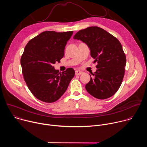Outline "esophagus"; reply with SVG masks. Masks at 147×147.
Instances as JSON below:
<instances>
[{
    "instance_id": "esophagus-1",
    "label": "esophagus",
    "mask_w": 147,
    "mask_h": 147,
    "mask_svg": "<svg viewBox=\"0 0 147 147\" xmlns=\"http://www.w3.org/2000/svg\"><path fill=\"white\" fill-rule=\"evenodd\" d=\"M82 71H80V70H76V71H75V74L76 75V76H79V75H81V74H82Z\"/></svg>"
}]
</instances>
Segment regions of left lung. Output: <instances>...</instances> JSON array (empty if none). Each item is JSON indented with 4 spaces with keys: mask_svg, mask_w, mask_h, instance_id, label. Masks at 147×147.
<instances>
[{
    "mask_svg": "<svg viewBox=\"0 0 147 147\" xmlns=\"http://www.w3.org/2000/svg\"><path fill=\"white\" fill-rule=\"evenodd\" d=\"M86 43L96 62V71L86 85L87 92L99 99L113 96L120 88L124 76L126 57L119 40L98 27L78 31L73 37ZM90 76H91L90 75Z\"/></svg>",
    "mask_w": 147,
    "mask_h": 147,
    "instance_id": "left-lung-1",
    "label": "left lung"
}]
</instances>
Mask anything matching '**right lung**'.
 Instances as JSON below:
<instances>
[{"label": "right lung", "mask_w": 147, "mask_h": 147, "mask_svg": "<svg viewBox=\"0 0 147 147\" xmlns=\"http://www.w3.org/2000/svg\"><path fill=\"white\" fill-rule=\"evenodd\" d=\"M73 31H44L31 39L21 57L28 88L38 99L47 103L58 100L74 77L72 68L59 72L53 66L64 56L65 48Z\"/></svg>", "instance_id": "add662e5"}]
</instances>
